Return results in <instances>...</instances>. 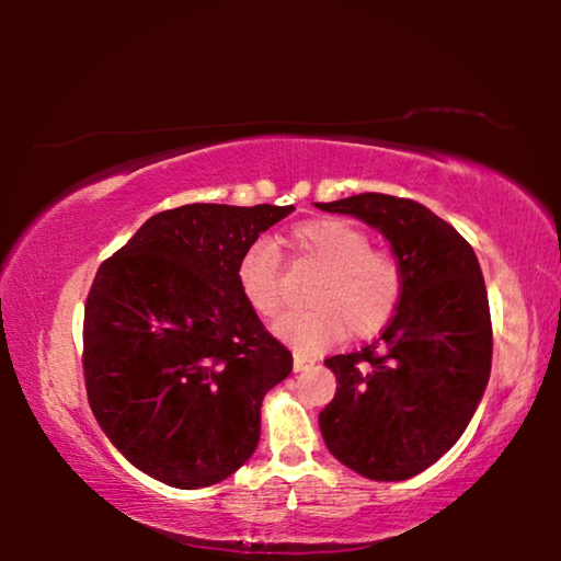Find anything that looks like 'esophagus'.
I'll return each mask as SVG.
<instances>
[{
  "label": "esophagus",
  "instance_id": "esophagus-1",
  "mask_svg": "<svg viewBox=\"0 0 561 561\" xmlns=\"http://www.w3.org/2000/svg\"><path fill=\"white\" fill-rule=\"evenodd\" d=\"M309 366H314V360H311L309 356L294 354V371H304V368H309Z\"/></svg>",
  "mask_w": 561,
  "mask_h": 561
}]
</instances>
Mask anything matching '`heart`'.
I'll use <instances>...</instances> for the list:
<instances>
[{"label": "heart", "instance_id": "obj_1", "mask_svg": "<svg viewBox=\"0 0 561 561\" xmlns=\"http://www.w3.org/2000/svg\"><path fill=\"white\" fill-rule=\"evenodd\" d=\"M297 252L324 272L309 294L314 309L291 311L274 324V334L299 354H317L341 339L368 336L386 327L401 301L403 272L391 254L374 250L371 234L348 220H314L294 230ZM242 297L260 317H277L284 307L282 254L270 237L247 247L237 264Z\"/></svg>", "mask_w": 561, "mask_h": 561}]
</instances>
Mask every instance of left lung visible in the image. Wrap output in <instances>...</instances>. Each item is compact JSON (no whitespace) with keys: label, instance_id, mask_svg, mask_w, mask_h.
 Masks as SVG:
<instances>
[{"label":"left lung","instance_id":"obj_1","mask_svg":"<svg viewBox=\"0 0 561 561\" xmlns=\"http://www.w3.org/2000/svg\"><path fill=\"white\" fill-rule=\"evenodd\" d=\"M319 210L381 232L403 272L393 319L374 344L324 364L336 396L319 413L329 453L368 480H408L468 428L490 381L485 279L453 225L405 197L360 193Z\"/></svg>","mask_w":561,"mask_h":561}]
</instances>
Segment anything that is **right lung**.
Here are the masks:
<instances>
[{"mask_svg": "<svg viewBox=\"0 0 561 561\" xmlns=\"http://www.w3.org/2000/svg\"><path fill=\"white\" fill-rule=\"evenodd\" d=\"M294 205L195 203L150 217L96 272L83 314L91 411L116 450L170 488L230 478L257 450L262 401L291 354L237 264Z\"/></svg>", "mask_w": 561, "mask_h": 561, "instance_id": "1", "label": "right lung"}]
</instances>
